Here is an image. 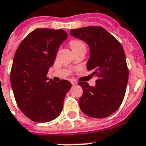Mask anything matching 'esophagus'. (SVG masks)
Instances as JSON below:
<instances>
[{
  "instance_id": "34e87169",
  "label": "esophagus",
  "mask_w": 146,
  "mask_h": 146,
  "mask_svg": "<svg viewBox=\"0 0 146 146\" xmlns=\"http://www.w3.org/2000/svg\"><path fill=\"white\" fill-rule=\"evenodd\" d=\"M71 84H72V85H76V84H77V82L75 81V80H71Z\"/></svg>"
}]
</instances>
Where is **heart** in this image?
Here are the masks:
<instances>
[{"instance_id": "b5f03b06", "label": "heart", "mask_w": 146, "mask_h": 146, "mask_svg": "<svg viewBox=\"0 0 146 146\" xmlns=\"http://www.w3.org/2000/svg\"><path fill=\"white\" fill-rule=\"evenodd\" d=\"M70 46L73 51L80 48H86L85 43L82 40L80 39H73L72 41H70Z\"/></svg>"}]
</instances>
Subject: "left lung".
<instances>
[{
  "mask_svg": "<svg viewBox=\"0 0 146 146\" xmlns=\"http://www.w3.org/2000/svg\"><path fill=\"white\" fill-rule=\"evenodd\" d=\"M70 34L88 44L90 55L87 68L98 77L95 87L78 83L83 89L80 108L89 117H108L121 106L128 84V69L122 46L100 26L72 29Z\"/></svg>",
  "mask_w": 146,
  "mask_h": 146,
  "instance_id": "1",
  "label": "left lung"
}]
</instances>
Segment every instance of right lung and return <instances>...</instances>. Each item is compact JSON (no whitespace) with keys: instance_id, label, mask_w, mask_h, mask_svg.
<instances>
[{"instance_id":"right-lung-1","label":"right lung","mask_w":146,"mask_h":146,"mask_svg":"<svg viewBox=\"0 0 146 146\" xmlns=\"http://www.w3.org/2000/svg\"><path fill=\"white\" fill-rule=\"evenodd\" d=\"M62 29H36L17 48L11 70V84L16 103L22 113L35 122L56 119L71 88L68 80L47 78L59 46L66 39Z\"/></svg>"}]
</instances>
